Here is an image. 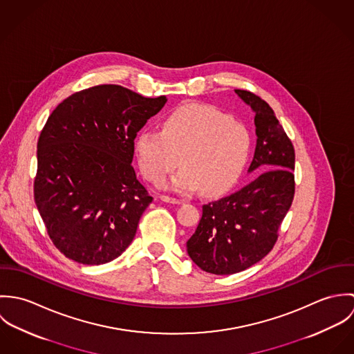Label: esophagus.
I'll return each instance as SVG.
<instances>
[{"label": "esophagus", "mask_w": 354, "mask_h": 354, "mask_svg": "<svg viewBox=\"0 0 354 354\" xmlns=\"http://www.w3.org/2000/svg\"><path fill=\"white\" fill-rule=\"evenodd\" d=\"M160 201L165 203H171V204H180L181 203L180 199H176V198H171V196H166V195H162Z\"/></svg>", "instance_id": "1"}]
</instances>
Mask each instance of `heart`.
Returning a JSON list of instances; mask_svg holds the SVG:
<instances>
[{
  "label": "heart",
  "mask_w": 354,
  "mask_h": 354,
  "mask_svg": "<svg viewBox=\"0 0 354 354\" xmlns=\"http://www.w3.org/2000/svg\"><path fill=\"white\" fill-rule=\"evenodd\" d=\"M250 129L230 114L203 104H188L171 111L162 132L143 131L135 140L142 173L152 183L162 181L178 163L170 187L180 192L201 188L218 195L232 188L250 160Z\"/></svg>",
  "instance_id": "1"
}]
</instances>
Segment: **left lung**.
<instances>
[{
  "mask_svg": "<svg viewBox=\"0 0 354 354\" xmlns=\"http://www.w3.org/2000/svg\"><path fill=\"white\" fill-rule=\"evenodd\" d=\"M236 94L254 111L256 149L250 173H259L240 191L203 205L189 257L203 271L230 275L247 270L270 252L295 198V147L274 110L247 90Z\"/></svg>",
  "mask_w": 354,
  "mask_h": 354,
  "instance_id": "1",
  "label": "left lung"
}]
</instances>
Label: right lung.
I'll list each match as a JSON object with an SVG mask.
<instances>
[{"label": "right lung", "mask_w": 354, "mask_h": 354, "mask_svg": "<svg viewBox=\"0 0 354 354\" xmlns=\"http://www.w3.org/2000/svg\"><path fill=\"white\" fill-rule=\"evenodd\" d=\"M166 101L101 84L53 110L38 140L34 198L53 244L66 257L98 266L132 243L152 202L132 166L135 138Z\"/></svg>", "instance_id": "1"}]
</instances>
